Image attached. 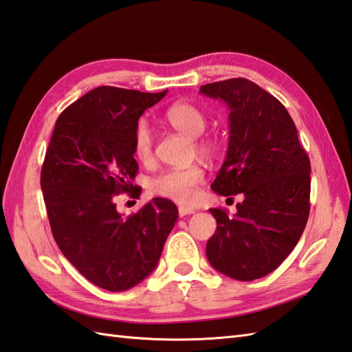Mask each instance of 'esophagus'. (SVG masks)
Returning a JSON list of instances; mask_svg holds the SVG:
<instances>
[{
  "instance_id": "1",
  "label": "esophagus",
  "mask_w": 352,
  "mask_h": 352,
  "mask_svg": "<svg viewBox=\"0 0 352 352\" xmlns=\"http://www.w3.org/2000/svg\"><path fill=\"white\" fill-rule=\"evenodd\" d=\"M195 213V210L193 208H189V207H178V214H180V218H184L186 214H193Z\"/></svg>"
}]
</instances>
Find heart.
I'll use <instances>...</instances> for the list:
<instances>
[{"label":"heart","instance_id":"b5f03b06","mask_svg":"<svg viewBox=\"0 0 352 352\" xmlns=\"http://www.w3.org/2000/svg\"><path fill=\"white\" fill-rule=\"evenodd\" d=\"M166 121L175 131L183 136L195 139L204 133L207 126V118L203 110L195 104L178 101L164 113ZM195 149L199 155L213 157L218 153V142L210 138L195 140ZM133 154L142 163H148L153 159V134L145 122H139L133 134ZM204 180V172L197 164L184 169H166L155 175L149 182V192L157 197L166 198L175 203H190L195 197L198 186Z\"/></svg>","mask_w":352,"mask_h":352}]
</instances>
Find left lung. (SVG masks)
Masks as SVG:
<instances>
[{"label": "left lung", "instance_id": "left-lung-1", "mask_svg": "<svg viewBox=\"0 0 352 352\" xmlns=\"http://www.w3.org/2000/svg\"><path fill=\"white\" fill-rule=\"evenodd\" d=\"M199 92L230 109L227 157L212 189L243 195L234 216L210 208L218 227L207 242V258L231 278L257 280L283 263L307 223L309 155L286 107L252 81H216Z\"/></svg>", "mask_w": 352, "mask_h": 352}]
</instances>
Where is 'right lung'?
<instances>
[{
	"instance_id": "right-lung-1",
	"label": "right lung",
	"mask_w": 352,
	"mask_h": 352,
	"mask_svg": "<svg viewBox=\"0 0 352 352\" xmlns=\"http://www.w3.org/2000/svg\"><path fill=\"white\" fill-rule=\"evenodd\" d=\"M166 94L100 86L56 121L41 174L51 231L63 256L101 289L122 292L145 280L178 219L169 199L153 198L126 218L113 201L122 192L140 195L133 134Z\"/></svg>"
}]
</instances>
